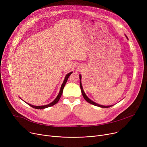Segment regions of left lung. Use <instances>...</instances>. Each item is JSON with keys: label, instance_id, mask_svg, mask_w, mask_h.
Listing matches in <instances>:
<instances>
[{"label": "left lung", "instance_id": "left-lung-1", "mask_svg": "<svg viewBox=\"0 0 147 147\" xmlns=\"http://www.w3.org/2000/svg\"><path fill=\"white\" fill-rule=\"evenodd\" d=\"M125 36H126V37L127 38V39H128V37L126 36V35H125ZM79 78H80V89H81V91H82V95H83V98H84V99H85L88 102H89V103H90V104H92V105H95V106H98V107H101V108H109V107H112V106L113 105H108V106L102 105H99V104H97V103L94 102L93 101H92L91 99H90L87 96V95H86L85 93H84V90H83V87H82V81H81V79H82V76H81V74H79Z\"/></svg>", "mask_w": 147, "mask_h": 147}]
</instances>
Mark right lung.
I'll return each instance as SVG.
<instances>
[{
  "instance_id": "obj_1",
  "label": "right lung",
  "mask_w": 147,
  "mask_h": 147,
  "mask_svg": "<svg viewBox=\"0 0 147 147\" xmlns=\"http://www.w3.org/2000/svg\"><path fill=\"white\" fill-rule=\"evenodd\" d=\"M72 73H73V72L69 73H68V74L65 76L63 84H62V85H61V89H60V90H59V92L58 95H57V96L56 97V98H55V99H54L53 101L52 102H51L50 104H48V105H45L36 106V105H32V104H28V103H27V102H25L27 103V104L28 105H30V107H32L34 108V109H40V110H41V109H46V108L50 107H51V106H52V105H53L56 104L59 101V99H60V98H61L62 94H63V92L64 88V86H65V83H66V82H67V80H68V78H69V76L71 75V74Z\"/></svg>"
}]
</instances>
